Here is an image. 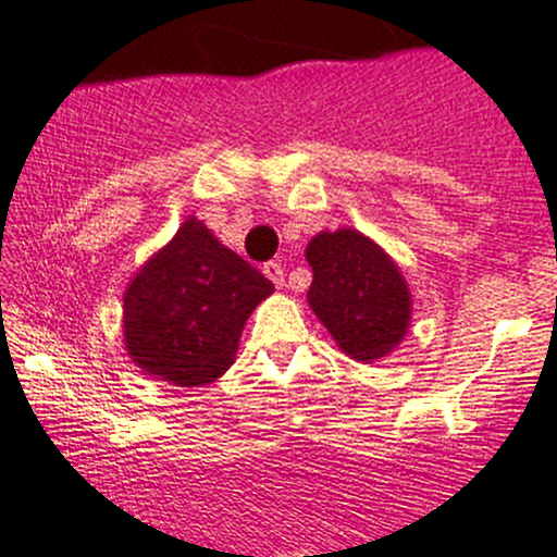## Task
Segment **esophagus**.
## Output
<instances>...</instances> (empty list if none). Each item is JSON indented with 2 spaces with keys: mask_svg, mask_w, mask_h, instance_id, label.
<instances>
[{
  "mask_svg": "<svg viewBox=\"0 0 557 557\" xmlns=\"http://www.w3.org/2000/svg\"><path fill=\"white\" fill-rule=\"evenodd\" d=\"M263 273H265V278L271 281L273 286H276V289L284 286V265H281V263H273V260H271V263L263 265Z\"/></svg>",
  "mask_w": 557,
  "mask_h": 557,
  "instance_id": "obj_1",
  "label": "esophagus"
}]
</instances>
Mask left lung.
Instances as JSON below:
<instances>
[{
	"label": "left lung",
	"mask_w": 557,
	"mask_h": 557,
	"mask_svg": "<svg viewBox=\"0 0 557 557\" xmlns=\"http://www.w3.org/2000/svg\"><path fill=\"white\" fill-rule=\"evenodd\" d=\"M307 305L355 362L388 357L411 325V292L396 260L357 228L320 232L305 250Z\"/></svg>",
	"instance_id": "8db88e82"
}]
</instances>
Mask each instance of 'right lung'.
Segmentation results:
<instances>
[{
  "mask_svg": "<svg viewBox=\"0 0 557 557\" xmlns=\"http://www.w3.org/2000/svg\"><path fill=\"white\" fill-rule=\"evenodd\" d=\"M271 294L258 268L189 215L129 278L124 349L143 375L200 388L232 368L247 318Z\"/></svg>",
  "mask_w": 557,
  "mask_h": 557,
  "instance_id": "right-lung-1",
  "label": "right lung"
}]
</instances>
